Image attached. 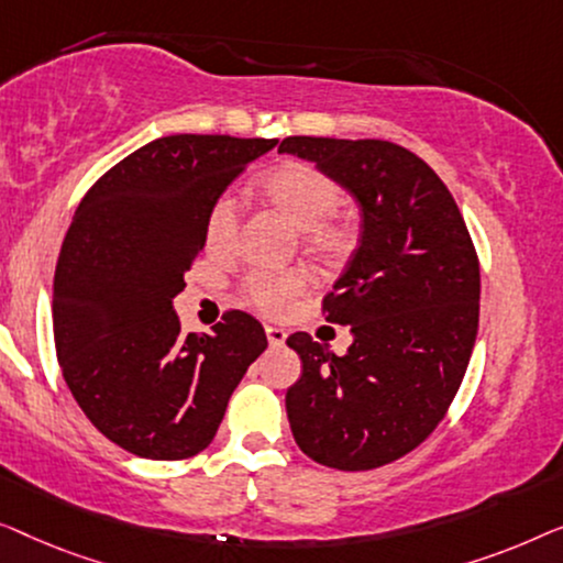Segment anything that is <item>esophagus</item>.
<instances>
[{
	"label": "esophagus",
	"mask_w": 563,
	"mask_h": 563,
	"mask_svg": "<svg viewBox=\"0 0 563 563\" xmlns=\"http://www.w3.org/2000/svg\"><path fill=\"white\" fill-rule=\"evenodd\" d=\"M265 334H267V342H271V346H283L285 344V336H288L278 327H265Z\"/></svg>",
	"instance_id": "34e87169"
}]
</instances>
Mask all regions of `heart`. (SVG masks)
I'll return each mask as SVG.
<instances>
[{"label":"heart","instance_id":"heart-1","mask_svg":"<svg viewBox=\"0 0 563 563\" xmlns=\"http://www.w3.org/2000/svg\"><path fill=\"white\" fill-rule=\"evenodd\" d=\"M263 194L292 224L303 229L308 247L319 255L344 257L354 244V224L339 217L342 186L327 170L311 163H285L263 178ZM242 224V203L234 194H221L206 213V244L211 252H229L236 244ZM311 288V275L303 267L283 273H252L244 280V296L260 311L275 313Z\"/></svg>","mask_w":563,"mask_h":563}]
</instances>
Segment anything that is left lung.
<instances>
[{
	"label": "left lung",
	"instance_id": "1",
	"mask_svg": "<svg viewBox=\"0 0 563 563\" xmlns=\"http://www.w3.org/2000/svg\"><path fill=\"white\" fill-rule=\"evenodd\" d=\"M362 211L360 247L323 298L350 327L342 357L298 331L303 372L285 393L292 439L313 462L364 472L406 456L441 423L479 327V260L443 180L385 140L285 137Z\"/></svg>",
	"mask_w": 563,
	"mask_h": 563
}]
</instances>
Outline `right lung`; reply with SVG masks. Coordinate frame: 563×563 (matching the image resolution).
<instances>
[{
	"mask_svg": "<svg viewBox=\"0 0 563 563\" xmlns=\"http://www.w3.org/2000/svg\"><path fill=\"white\" fill-rule=\"evenodd\" d=\"M275 145L170 134L126 155L78 203L53 278L55 352L86 418L134 456L203 451L265 352V329L244 311H227L213 334H184L173 298L201 255L213 199Z\"/></svg>",
	"mask_w": 563,
	"mask_h": 563,
	"instance_id": "obj_1",
	"label": "right lung"
}]
</instances>
